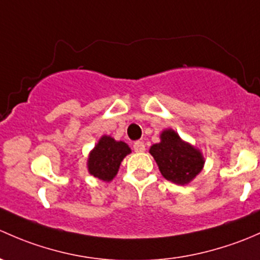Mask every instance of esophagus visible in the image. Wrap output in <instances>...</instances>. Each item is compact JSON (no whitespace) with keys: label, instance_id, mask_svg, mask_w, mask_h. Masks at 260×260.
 <instances>
[{"label":"esophagus","instance_id":"obj_1","mask_svg":"<svg viewBox=\"0 0 260 260\" xmlns=\"http://www.w3.org/2000/svg\"><path fill=\"white\" fill-rule=\"evenodd\" d=\"M134 150H135V152H144L145 151V145H144L143 141H135L133 145Z\"/></svg>","mask_w":260,"mask_h":260}]
</instances>
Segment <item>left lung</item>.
<instances>
[{"mask_svg":"<svg viewBox=\"0 0 260 260\" xmlns=\"http://www.w3.org/2000/svg\"><path fill=\"white\" fill-rule=\"evenodd\" d=\"M154 156L160 173L174 184H189L204 167V156L199 149L194 148L173 129H165L160 134V143L149 150Z\"/></svg>","mask_w":260,"mask_h":260,"instance_id":"8db88e82","label":"left lung"}]
</instances>
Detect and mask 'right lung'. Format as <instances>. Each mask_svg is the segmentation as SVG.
Listing matches in <instances>:
<instances>
[{
    "mask_svg": "<svg viewBox=\"0 0 260 260\" xmlns=\"http://www.w3.org/2000/svg\"><path fill=\"white\" fill-rule=\"evenodd\" d=\"M130 152L131 149L124 141H116L108 135L101 136L89 155V173L103 181H111L124 157Z\"/></svg>",
    "mask_w": 260,
    "mask_h": 260,
    "instance_id": "1",
    "label": "right lung"
}]
</instances>
